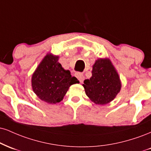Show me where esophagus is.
<instances>
[{"label":"esophagus","mask_w":151,"mask_h":151,"mask_svg":"<svg viewBox=\"0 0 151 151\" xmlns=\"http://www.w3.org/2000/svg\"><path fill=\"white\" fill-rule=\"evenodd\" d=\"M75 77L79 79V81H80L81 83H82L83 80H84V76H83L82 74L79 73V72H77V73L75 74Z\"/></svg>","instance_id":"1"}]
</instances>
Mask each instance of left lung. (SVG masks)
Segmentation results:
<instances>
[{"instance_id": "8db88e82", "label": "left lung", "mask_w": 151, "mask_h": 151, "mask_svg": "<svg viewBox=\"0 0 151 151\" xmlns=\"http://www.w3.org/2000/svg\"><path fill=\"white\" fill-rule=\"evenodd\" d=\"M83 86L92 102L103 105L115 99L121 90L122 82L110 60L99 58L93 65L91 77L85 79Z\"/></svg>"}]
</instances>
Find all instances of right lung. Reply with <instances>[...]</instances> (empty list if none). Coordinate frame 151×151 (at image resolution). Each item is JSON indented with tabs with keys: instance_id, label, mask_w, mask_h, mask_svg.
<instances>
[{
	"instance_id": "add662e5",
	"label": "right lung",
	"mask_w": 151,
	"mask_h": 151,
	"mask_svg": "<svg viewBox=\"0 0 151 151\" xmlns=\"http://www.w3.org/2000/svg\"><path fill=\"white\" fill-rule=\"evenodd\" d=\"M59 56L47 53L32 77L33 91L40 100L49 104L63 101L71 85L79 82L58 62Z\"/></svg>"
}]
</instances>
